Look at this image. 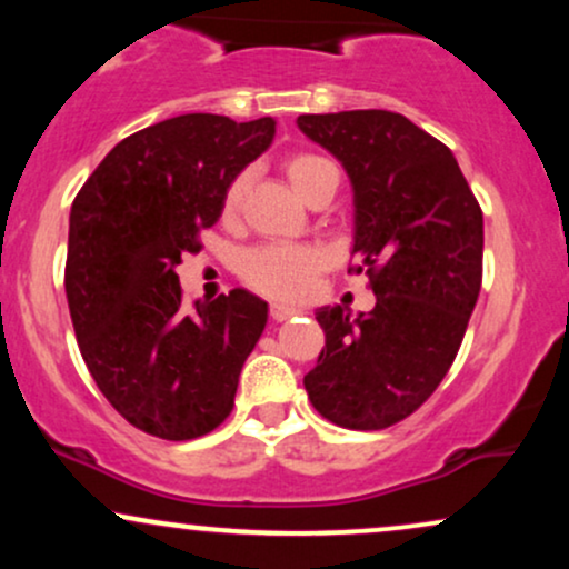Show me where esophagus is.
Segmentation results:
<instances>
[{
    "label": "esophagus",
    "instance_id": "34e87169",
    "mask_svg": "<svg viewBox=\"0 0 569 569\" xmlns=\"http://www.w3.org/2000/svg\"><path fill=\"white\" fill-rule=\"evenodd\" d=\"M299 307H293V305H283V302H272L270 305V316H272V321H289V318H293V316H299Z\"/></svg>",
    "mask_w": 569,
    "mask_h": 569
}]
</instances>
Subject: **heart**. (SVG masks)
<instances>
[{
  "mask_svg": "<svg viewBox=\"0 0 569 569\" xmlns=\"http://www.w3.org/2000/svg\"><path fill=\"white\" fill-rule=\"evenodd\" d=\"M286 176H289L291 187L297 189L299 198H310L316 189L329 173H335V166L323 160L321 154L312 152H297L286 160ZM246 192V173L234 176L224 192V213L238 211L240 200ZM323 267V253L316 248L307 246H259L246 251L240 257V276L251 289L267 293V297L278 299H297L310 291L312 280H316L318 270Z\"/></svg>",
  "mask_w": 569,
  "mask_h": 569,
  "instance_id": "heart-1",
  "label": "heart"
}]
</instances>
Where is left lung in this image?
<instances>
[{
	"label": "left lung",
	"instance_id": "obj_1",
	"mask_svg": "<svg viewBox=\"0 0 569 569\" xmlns=\"http://www.w3.org/2000/svg\"><path fill=\"white\" fill-rule=\"evenodd\" d=\"M352 187V272L377 305L318 307L326 348L305 390L326 420L382 430L420 409L452 367L481 289L485 217L455 154L403 114H302Z\"/></svg>",
	"mask_w": 569,
	"mask_h": 569
}]
</instances>
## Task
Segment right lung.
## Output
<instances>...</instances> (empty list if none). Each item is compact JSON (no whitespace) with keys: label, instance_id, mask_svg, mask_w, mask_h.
Returning <instances> with one entry per match:
<instances>
[{"label":"right lung","instance_id":"add662e5","mask_svg":"<svg viewBox=\"0 0 569 569\" xmlns=\"http://www.w3.org/2000/svg\"><path fill=\"white\" fill-rule=\"evenodd\" d=\"M272 139V117H171L117 143L71 202L63 286L77 342L98 390L143 433L198 439L232 411L267 302L232 289L184 312L176 267Z\"/></svg>","mask_w":569,"mask_h":569}]
</instances>
